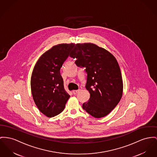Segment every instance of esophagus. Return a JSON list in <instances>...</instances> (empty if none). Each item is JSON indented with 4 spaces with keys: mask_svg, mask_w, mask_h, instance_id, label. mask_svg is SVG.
<instances>
[{
    "mask_svg": "<svg viewBox=\"0 0 157 157\" xmlns=\"http://www.w3.org/2000/svg\"><path fill=\"white\" fill-rule=\"evenodd\" d=\"M79 92V90H73V94H78V92Z\"/></svg>",
    "mask_w": 157,
    "mask_h": 157,
    "instance_id": "esophagus-1",
    "label": "esophagus"
}]
</instances>
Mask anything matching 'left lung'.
Returning <instances> with one entry per match:
<instances>
[{"mask_svg": "<svg viewBox=\"0 0 157 157\" xmlns=\"http://www.w3.org/2000/svg\"><path fill=\"white\" fill-rule=\"evenodd\" d=\"M70 56L78 67H86V89L90 99L83 108L95 118L109 114L120 102L123 92L121 70L113 54L92 43H77Z\"/></svg>", "mask_w": 157, "mask_h": 157, "instance_id": "1", "label": "left lung"}]
</instances>
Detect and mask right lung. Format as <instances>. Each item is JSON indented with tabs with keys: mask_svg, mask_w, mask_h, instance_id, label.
<instances>
[{
	"mask_svg": "<svg viewBox=\"0 0 157 157\" xmlns=\"http://www.w3.org/2000/svg\"><path fill=\"white\" fill-rule=\"evenodd\" d=\"M74 46L73 43L53 46L42 55L33 68V98L39 111L48 117L63 112L70 97L64 89L60 68Z\"/></svg>",
	"mask_w": 157,
	"mask_h": 157,
	"instance_id": "right-lung-1",
	"label": "right lung"
}]
</instances>
